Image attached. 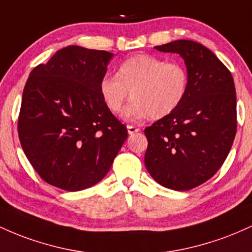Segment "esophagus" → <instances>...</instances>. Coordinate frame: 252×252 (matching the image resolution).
Listing matches in <instances>:
<instances>
[{"label": "esophagus", "mask_w": 252, "mask_h": 252, "mask_svg": "<svg viewBox=\"0 0 252 252\" xmlns=\"http://www.w3.org/2000/svg\"><path fill=\"white\" fill-rule=\"evenodd\" d=\"M139 131H140V129L138 128V127L132 126V125H127V132H128V134L137 133V132H139Z\"/></svg>", "instance_id": "34e87169"}]
</instances>
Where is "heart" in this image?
<instances>
[{
  "instance_id": "obj_1",
  "label": "heart",
  "mask_w": 252,
  "mask_h": 252,
  "mask_svg": "<svg viewBox=\"0 0 252 252\" xmlns=\"http://www.w3.org/2000/svg\"><path fill=\"white\" fill-rule=\"evenodd\" d=\"M188 82V72L183 65L166 63L155 56L137 55L123 62L114 77H103L98 90L112 113L120 112L131 95L132 101L123 118L139 121L171 114L186 97Z\"/></svg>"
}]
</instances>
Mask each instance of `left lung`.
<instances>
[{"instance_id": "left-lung-1", "label": "left lung", "mask_w": 252, "mask_h": 252, "mask_svg": "<svg viewBox=\"0 0 252 252\" xmlns=\"http://www.w3.org/2000/svg\"><path fill=\"white\" fill-rule=\"evenodd\" d=\"M185 61L188 90L182 103L145 128V166L163 187L189 190L210 180L225 162L237 129L231 72L207 47L193 40L156 46Z\"/></svg>"}]
</instances>
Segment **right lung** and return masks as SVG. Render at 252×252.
Returning a JSON list of instances; mask_svg holds the SVG:
<instances>
[{"instance_id": "add662e5", "label": "right lung", "mask_w": 252, "mask_h": 252, "mask_svg": "<svg viewBox=\"0 0 252 252\" xmlns=\"http://www.w3.org/2000/svg\"><path fill=\"white\" fill-rule=\"evenodd\" d=\"M113 53L70 45L30 73L18 131L25 155L45 182L67 191L100 182L127 138L98 86Z\"/></svg>"}]
</instances>
